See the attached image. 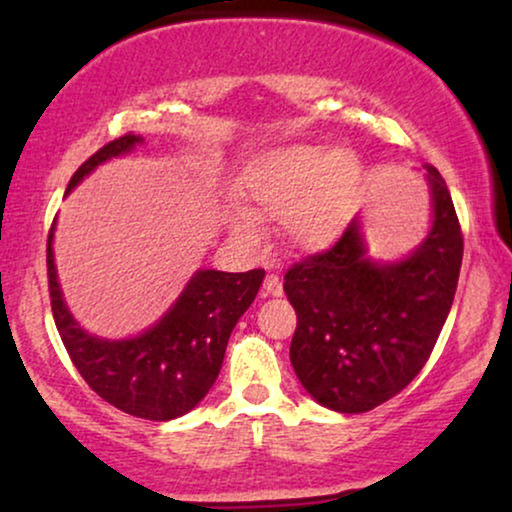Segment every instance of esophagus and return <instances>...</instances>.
I'll list each match as a JSON object with an SVG mask.
<instances>
[{
  "label": "esophagus",
  "instance_id": "obj_1",
  "mask_svg": "<svg viewBox=\"0 0 512 512\" xmlns=\"http://www.w3.org/2000/svg\"><path fill=\"white\" fill-rule=\"evenodd\" d=\"M263 291L268 293V296H282L284 286H282V279H279V275H275V272H268L263 279Z\"/></svg>",
  "mask_w": 512,
  "mask_h": 512
}]
</instances>
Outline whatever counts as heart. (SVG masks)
<instances>
[{
    "label": "heart",
    "mask_w": 512,
    "mask_h": 512,
    "mask_svg": "<svg viewBox=\"0 0 512 512\" xmlns=\"http://www.w3.org/2000/svg\"><path fill=\"white\" fill-rule=\"evenodd\" d=\"M356 160L347 151L324 146H282L265 151L240 177V195L249 212L283 216L286 235L300 247L328 244L342 228L338 191L354 177ZM230 214V230L244 242L258 235L254 216Z\"/></svg>",
    "instance_id": "1"
}]
</instances>
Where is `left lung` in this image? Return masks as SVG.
Instances as JSON below:
<instances>
[{"instance_id":"8db88e82","label":"left lung","mask_w":512,"mask_h":512,"mask_svg":"<svg viewBox=\"0 0 512 512\" xmlns=\"http://www.w3.org/2000/svg\"><path fill=\"white\" fill-rule=\"evenodd\" d=\"M433 226L401 263L366 258L359 221L331 247L293 263L284 293L296 310L291 366L324 408L368 412L415 380L457 291L464 235L445 179L426 165Z\"/></svg>"}]
</instances>
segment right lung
Masks as SVG:
<instances>
[{
    "mask_svg": "<svg viewBox=\"0 0 512 512\" xmlns=\"http://www.w3.org/2000/svg\"><path fill=\"white\" fill-rule=\"evenodd\" d=\"M139 135H128L95 151L67 191L104 160L128 153ZM53 226L48 230L46 268L55 326L69 359L97 396L132 417L167 422L198 405L219 377L228 338L265 277L263 268L249 272L198 270L177 303L156 326L132 340H100L83 333L62 300L53 265Z\"/></svg>",
    "mask_w": 512,
    "mask_h": 512,
    "instance_id": "add662e5",
    "label": "right lung"
}]
</instances>
